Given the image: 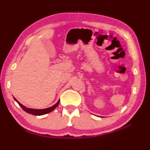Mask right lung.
Segmentation results:
<instances>
[{"instance_id": "add662e5", "label": "right lung", "mask_w": 150, "mask_h": 150, "mask_svg": "<svg viewBox=\"0 0 150 150\" xmlns=\"http://www.w3.org/2000/svg\"><path fill=\"white\" fill-rule=\"evenodd\" d=\"M13 98L15 99V100L16 101L17 103H18L19 105L22 107V109L24 111H26V112L30 113V114H32L34 115H45V114H47V113L51 112L56 108L57 107H58V105L59 104V103H60V100H59L58 102H57L56 104L54 105H53L52 107H48V108H46V109H31V108H27L26 107L24 106V105L21 104L20 103H19L18 100H17V99L13 97Z\"/></svg>"}]
</instances>
